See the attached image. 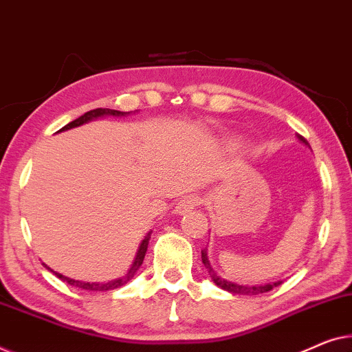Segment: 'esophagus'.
<instances>
[{"label": "esophagus", "instance_id": "34e87169", "mask_svg": "<svg viewBox=\"0 0 352 352\" xmlns=\"http://www.w3.org/2000/svg\"><path fill=\"white\" fill-rule=\"evenodd\" d=\"M199 204V196L197 195H188V196H183L180 201H178V204L175 206V214L182 215V214H186V212H190L191 209H195V207Z\"/></svg>", "mask_w": 352, "mask_h": 352}]
</instances>
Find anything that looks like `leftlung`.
Listing matches in <instances>:
<instances>
[{
  "mask_svg": "<svg viewBox=\"0 0 352 352\" xmlns=\"http://www.w3.org/2000/svg\"><path fill=\"white\" fill-rule=\"evenodd\" d=\"M298 140L301 143H305L306 146H309V143L306 142V138H303L301 135H298ZM201 258H202V263H204V266L207 268V271H209L210 274V279L215 282L217 285L220 287V289H223L226 292H230V294H236V295H260V294H265V292H270L273 290L274 287L280 285L282 280H277V282H271V284H263V285H244V284H236V282H230L223 279V277H220L219 274L215 273L214 268H212L210 261L209 258H207V249L201 250Z\"/></svg>",
  "mask_w": 352,
  "mask_h": 352,
  "instance_id": "1",
  "label": "left lung"
}]
</instances>
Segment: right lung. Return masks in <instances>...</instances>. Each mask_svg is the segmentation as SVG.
Here are the masks:
<instances>
[{
  "instance_id": "1",
  "label": "right lung",
  "mask_w": 352,
  "mask_h": 352,
  "mask_svg": "<svg viewBox=\"0 0 352 352\" xmlns=\"http://www.w3.org/2000/svg\"><path fill=\"white\" fill-rule=\"evenodd\" d=\"M127 113L124 111H118V110H110V108H96V110H91L87 113H84L82 116H79L78 120L68 122L67 126H63L60 131H68V129H73V127H78L84 124V122H89L92 120H96V118H102V116H124ZM58 131V132H60ZM150 236H151V231L148 232L145 236V239L142 241L140 247H138L137 250V255H135V260H133V263L131 268H129L127 274L122 276V277H118L115 280H110V282H84V280H76V279H72V277H67L60 273H56V271H52L51 268H46L51 270L54 274H56L58 279H62L63 282H67V284H70L73 287H78V289H82V290H89V292H105V290H113V289H118V287L127 284L129 280L132 279L133 274L137 273V270L140 268L142 263H143V258H145V254H146V249H148V242H150Z\"/></svg>"
}]
</instances>
